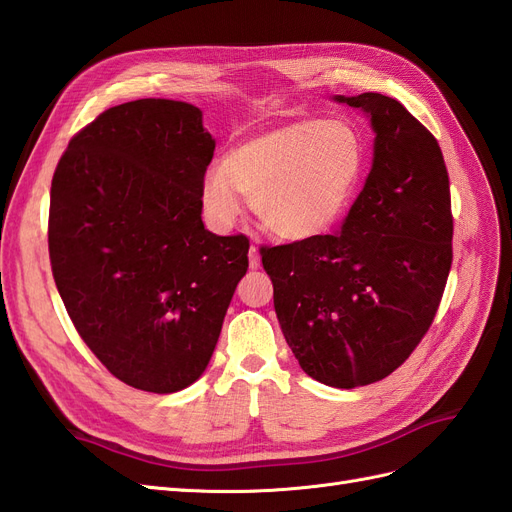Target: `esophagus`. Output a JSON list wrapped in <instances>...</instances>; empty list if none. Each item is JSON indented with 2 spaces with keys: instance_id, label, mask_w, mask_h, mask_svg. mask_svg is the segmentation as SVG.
<instances>
[{
  "instance_id": "1",
  "label": "esophagus",
  "mask_w": 512,
  "mask_h": 512,
  "mask_svg": "<svg viewBox=\"0 0 512 512\" xmlns=\"http://www.w3.org/2000/svg\"><path fill=\"white\" fill-rule=\"evenodd\" d=\"M260 267V254H258V247L252 245L250 247V269H258Z\"/></svg>"
}]
</instances>
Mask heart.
I'll list each match as a JSON object with an SVG mask.
<instances>
[{
    "mask_svg": "<svg viewBox=\"0 0 512 512\" xmlns=\"http://www.w3.org/2000/svg\"><path fill=\"white\" fill-rule=\"evenodd\" d=\"M365 168L363 138L344 119H297L247 138L213 164L200 200L220 228L235 224L243 196L269 235L305 241L346 211Z\"/></svg>",
    "mask_w": 512,
    "mask_h": 512,
    "instance_id": "heart-1",
    "label": "heart"
}]
</instances>
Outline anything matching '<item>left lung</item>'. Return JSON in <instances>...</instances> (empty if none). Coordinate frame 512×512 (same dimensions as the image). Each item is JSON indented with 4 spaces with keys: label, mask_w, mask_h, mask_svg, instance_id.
Wrapping results in <instances>:
<instances>
[{
    "label": "left lung",
    "mask_w": 512,
    "mask_h": 512,
    "mask_svg": "<svg viewBox=\"0 0 512 512\" xmlns=\"http://www.w3.org/2000/svg\"><path fill=\"white\" fill-rule=\"evenodd\" d=\"M376 132L374 162L331 235L262 247L286 342L314 380L354 389L404 363L436 318L453 262L442 149L404 104L335 96Z\"/></svg>",
    "instance_id": "8db88e82"
}]
</instances>
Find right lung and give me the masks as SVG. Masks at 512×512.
I'll use <instances>...</instances> for the list:
<instances>
[{"instance_id": "obj_1", "label": "right lung", "mask_w": 512, "mask_h": 512, "mask_svg": "<svg viewBox=\"0 0 512 512\" xmlns=\"http://www.w3.org/2000/svg\"><path fill=\"white\" fill-rule=\"evenodd\" d=\"M213 149L200 108L145 98L74 134L53 175L61 301L100 363L147 393L203 376L247 271V237H218L200 220Z\"/></svg>"}]
</instances>
